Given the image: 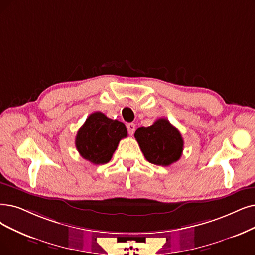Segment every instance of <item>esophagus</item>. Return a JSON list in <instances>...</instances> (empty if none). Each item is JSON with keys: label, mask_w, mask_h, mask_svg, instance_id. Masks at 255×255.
I'll return each mask as SVG.
<instances>
[{"label": "esophagus", "mask_w": 255, "mask_h": 255, "mask_svg": "<svg viewBox=\"0 0 255 255\" xmlns=\"http://www.w3.org/2000/svg\"><path fill=\"white\" fill-rule=\"evenodd\" d=\"M127 128H128V134H129L130 136H133L134 131H135V129H136V126H135V124H128Z\"/></svg>", "instance_id": "34e87169"}]
</instances>
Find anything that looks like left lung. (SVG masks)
I'll return each instance as SVG.
<instances>
[{
	"label": "left lung",
	"mask_w": 255,
	"mask_h": 255,
	"mask_svg": "<svg viewBox=\"0 0 255 255\" xmlns=\"http://www.w3.org/2000/svg\"><path fill=\"white\" fill-rule=\"evenodd\" d=\"M135 138L145 159L152 164L168 166L182 156L183 138L166 118H160L147 128H139Z\"/></svg>",
	"instance_id": "8db88e82"
}]
</instances>
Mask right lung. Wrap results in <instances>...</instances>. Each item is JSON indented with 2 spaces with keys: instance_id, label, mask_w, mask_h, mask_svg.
I'll return each instance as SVG.
<instances>
[{
  "instance_id": "obj_1",
  "label": "right lung",
  "mask_w": 255,
  "mask_h": 255,
  "mask_svg": "<svg viewBox=\"0 0 255 255\" xmlns=\"http://www.w3.org/2000/svg\"><path fill=\"white\" fill-rule=\"evenodd\" d=\"M127 136L128 130L124 122L95 112L78 129L75 145L84 159L93 164H106L113 156L119 141Z\"/></svg>"
}]
</instances>
